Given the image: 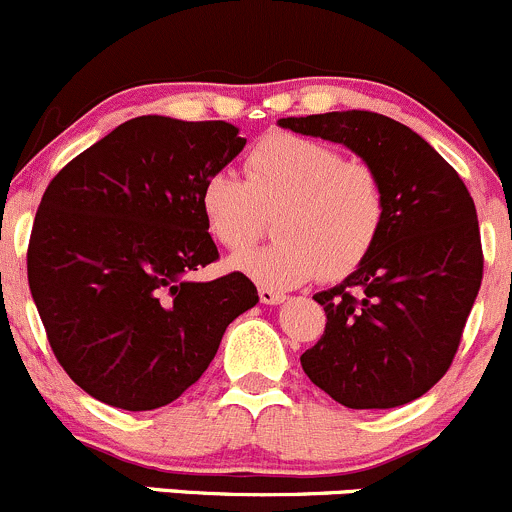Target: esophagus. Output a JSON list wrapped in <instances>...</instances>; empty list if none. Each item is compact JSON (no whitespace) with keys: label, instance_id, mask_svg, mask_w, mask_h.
I'll return each mask as SVG.
<instances>
[{"label":"esophagus","instance_id":"34e87169","mask_svg":"<svg viewBox=\"0 0 512 512\" xmlns=\"http://www.w3.org/2000/svg\"><path fill=\"white\" fill-rule=\"evenodd\" d=\"M258 298H261V303L266 305H278L286 300V293L276 291V288H268V286H261L258 288Z\"/></svg>","mask_w":512,"mask_h":512}]
</instances>
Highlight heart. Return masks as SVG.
<instances>
[{
  "instance_id": "1",
  "label": "heart",
  "mask_w": 512,
  "mask_h": 512,
  "mask_svg": "<svg viewBox=\"0 0 512 512\" xmlns=\"http://www.w3.org/2000/svg\"><path fill=\"white\" fill-rule=\"evenodd\" d=\"M209 234L244 251L276 212L278 239L231 258L246 276L291 288L320 273L340 281L370 258L387 221L382 177L367 162L345 160L328 142L293 133L266 135L246 155V179L214 172L199 189Z\"/></svg>"
}]
</instances>
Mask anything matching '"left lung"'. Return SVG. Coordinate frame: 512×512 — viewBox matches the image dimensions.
I'll use <instances>...</instances> for the list:
<instances>
[{
    "label": "left lung",
    "instance_id": "obj_1",
    "mask_svg": "<svg viewBox=\"0 0 512 512\" xmlns=\"http://www.w3.org/2000/svg\"><path fill=\"white\" fill-rule=\"evenodd\" d=\"M278 125L342 142L377 170L387 192V221L370 258L340 286L313 295L328 323L300 365L347 409L414 402L451 367L481 288L476 204L449 162L387 115L342 110Z\"/></svg>",
    "mask_w": 512,
    "mask_h": 512
}]
</instances>
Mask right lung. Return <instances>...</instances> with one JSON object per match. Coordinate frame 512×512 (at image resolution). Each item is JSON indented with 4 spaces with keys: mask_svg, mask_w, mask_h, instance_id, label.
Instances as JSON below:
<instances>
[{
    "mask_svg": "<svg viewBox=\"0 0 512 512\" xmlns=\"http://www.w3.org/2000/svg\"><path fill=\"white\" fill-rule=\"evenodd\" d=\"M244 145L224 120L140 115L46 187L26 251L31 298L59 365L98 402L128 412L175 402L258 303L239 271L187 281L219 258L199 189Z\"/></svg>",
    "mask_w": 512,
    "mask_h": 512,
    "instance_id": "right-lung-1",
    "label": "right lung"
}]
</instances>
